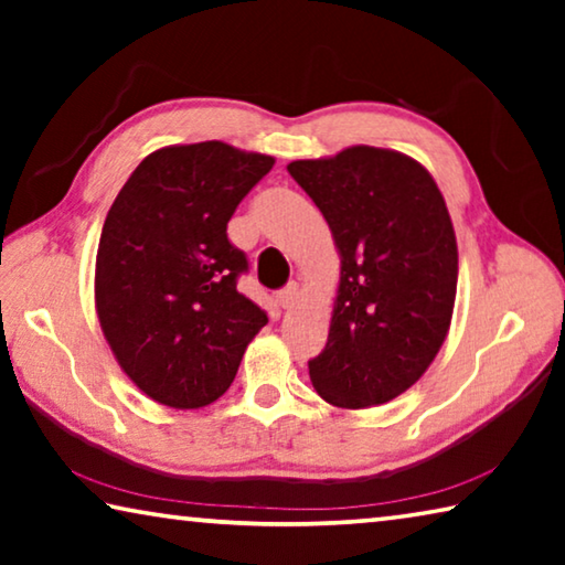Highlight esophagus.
<instances>
[{"label": "esophagus", "mask_w": 565, "mask_h": 565, "mask_svg": "<svg viewBox=\"0 0 565 565\" xmlns=\"http://www.w3.org/2000/svg\"><path fill=\"white\" fill-rule=\"evenodd\" d=\"M276 301H279V306L284 311H289L291 306L299 301V284H289V286H284V289L276 294Z\"/></svg>", "instance_id": "1"}]
</instances>
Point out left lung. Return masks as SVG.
<instances>
[{"label":"left lung","mask_w":565,"mask_h":565,"mask_svg":"<svg viewBox=\"0 0 565 565\" xmlns=\"http://www.w3.org/2000/svg\"><path fill=\"white\" fill-rule=\"evenodd\" d=\"M286 169L327 218L341 256L311 384L339 408L386 404L424 376L451 327L458 248L441 191L416 159L366 145Z\"/></svg>","instance_id":"left-lung-1"}]
</instances>
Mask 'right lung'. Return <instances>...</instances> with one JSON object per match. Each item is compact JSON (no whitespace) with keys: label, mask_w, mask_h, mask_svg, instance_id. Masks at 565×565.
Wrapping results in <instances>:
<instances>
[{"label":"right lung","mask_w":565,"mask_h":565,"mask_svg":"<svg viewBox=\"0 0 565 565\" xmlns=\"http://www.w3.org/2000/svg\"><path fill=\"white\" fill-rule=\"evenodd\" d=\"M271 167L224 141L174 145L151 151L114 199L94 301L114 359L157 404H212L269 321L236 291L246 256L226 224Z\"/></svg>","instance_id":"add662e5"}]
</instances>
